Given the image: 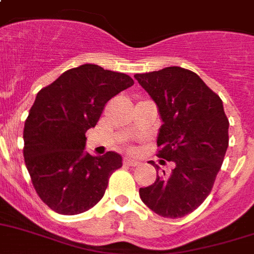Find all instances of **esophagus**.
Returning a JSON list of instances; mask_svg holds the SVG:
<instances>
[{
  "label": "esophagus",
  "mask_w": 254,
  "mask_h": 254,
  "mask_svg": "<svg viewBox=\"0 0 254 254\" xmlns=\"http://www.w3.org/2000/svg\"><path fill=\"white\" fill-rule=\"evenodd\" d=\"M123 162H125V164H127V166H131V167H136L140 164V162L136 159H133V158H125V159H123Z\"/></svg>",
  "instance_id": "obj_1"
}]
</instances>
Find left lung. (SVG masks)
Listing matches in <instances>:
<instances>
[{"mask_svg":"<svg viewBox=\"0 0 254 254\" xmlns=\"http://www.w3.org/2000/svg\"><path fill=\"white\" fill-rule=\"evenodd\" d=\"M157 104L163 125L157 138L158 157L173 170L140 188V198L162 217L180 218L204 201L229 146V119L222 100L196 73L180 66L135 74ZM166 163L164 160H160ZM150 164L159 167L150 160Z\"/></svg>","mask_w":254,"mask_h":254,"instance_id":"obj_1","label":"left lung"}]
</instances>
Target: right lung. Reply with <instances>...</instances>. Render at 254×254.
<instances>
[{
    "mask_svg": "<svg viewBox=\"0 0 254 254\" xmlns=\"http://www.w3.org/2000/svg\"><path fill=\"white\" fill-rule=\"evenodd\" d=\"M132 84L125 73L83 64L37 94L24 125V160L38 196L56 213L88 211L122 167L114 151L86 153V132L96 126L105 104Z\"/></svg>",
    "mask_w": 254,
    "mask_h": 254,
    "instance_id": "right-lung-1",
    "label": "right lung"
}]
</instances>
